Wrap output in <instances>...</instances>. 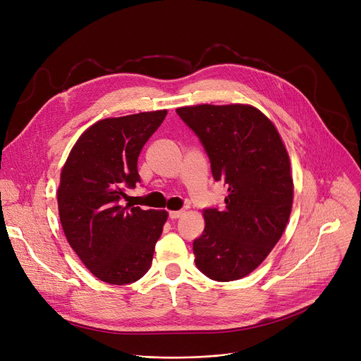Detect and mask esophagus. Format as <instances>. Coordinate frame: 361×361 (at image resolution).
Masks as SVG:
<instances>
[{
	"mask_svg": "<svg viewBox=\"0 0 361 361\" xmlns=\"http://www.w3.org/2000/svg\"><path fill=\"white\" fill-rule=\"evenodd\" d=\"M184 214V212L183 210H176V212H170V219H180L181 216Z\"/></svg>",
	"mask_w": 361,
	"mask_h": 361,
	"instance_id": "1",
	"label": "esophagus"
}]
</instances>
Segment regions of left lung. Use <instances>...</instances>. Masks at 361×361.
Returning <instances> with one entry per match:
<instances>
[{
	"instance_id": "8db88e82",
	"label": "left lung",
	"mask_w": 361,
	"mask_h": 361,
	"mask_svg": "<svg viewBox=\"0 0 361 361\" xmlns=\"http://www.w3.org/2000/svg\"><path fill=\"white\" fill-rule=\"evenodd\" d=\"M210 158L216 181L227 184L226 206L206 209L194 262L207 278H245L281 239L293 202L288 151L272 121L243 104L177 109Z\"/></svg>"
}]
</instances>
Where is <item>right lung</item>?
Segmentation results:
<instances>
[{"label": "right lung", "mask_w": 361, "mask_h": 361, "mask_svg": "<svg viewBox=\"0 0 361 361\" xmlns=\"http://www.w3.org/2000/svg\"><path fill=\"white\" fill-rule=\"evenodd\" d=\"M167 111L106 118L79 137L60 173L59 216L83 265L112 285L142 278L169 213L119 204L140 181L138 157Z\"/></svg>", "instance_id": "right-lung-1"}]
</instances>
